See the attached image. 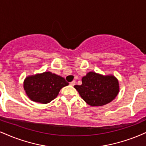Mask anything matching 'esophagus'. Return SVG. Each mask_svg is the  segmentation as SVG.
Listing matches in <instances>:
<instances>
[{
  "label": "esophagus",
  "mask_w": 146,
  "mask_h": 146,
  "mask_svg": "<svg viewBox=\"0 0 146 146\" xmlns=\"http://www.w3.org/2000/svg\"><path fill=\"white\" fill-rule=\"evenodd\" d=\"M75 84H76V82H75V80H73V81H72L71 82H70V84L71 86H74Z\"/></svg>",
  "instance_id": "obj_1"
}]
</instances>
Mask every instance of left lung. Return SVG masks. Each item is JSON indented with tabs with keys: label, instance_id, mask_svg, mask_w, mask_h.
Masks as SVG:
<instances>
[{
	"label": "left lung",
	"instance_id": "left-lung-1",
	"mask_svg": "<svg viewBox=\"0 0 146 146\" xmlns=\"http://www.w3.org/2000/svg\"><path fill=\"white\" fill-rule=\"evenodd\" d=\"M81 85H75L80 97L91 106H104L116 98L119 91L118 80L90 72L82 77Z\"/></svg>",
	"mask_w": 146,
	"mask_h": 146
}]
</instances>
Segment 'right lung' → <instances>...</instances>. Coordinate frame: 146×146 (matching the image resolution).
Here are the masks:
<instances>
[{
	"label": "right lung",
	"mask_w": 146,
	"mask_h": 146,
	"mask_svg": "<svg viewBox=\"0 0 146 146\" xmlns=\"http://www.w3.org/2000/svg\"><path fill=\"white\" fill-rule=\"evenodd\" d=\"M68 85L62 77L50 72L28 76L25 79L23 88L30 100L42 104H48L58 95L60 89Z\"/></svg>",
	"instance_id": "obj_1"
}]
</instances>
